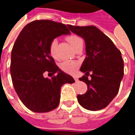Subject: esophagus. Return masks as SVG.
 <instances>
[{"label":"esophagus","instance_id":"34e87169","mask_svg":"<svg viewBox=\"0 0 135 135\" xmlns=\"http://www.w3.org/2000/svg\"><path fill=\"white\" fill-rule=\"evenodd\" d=\"M73 78L75 80V82H78V79H77V77L76 76H73Z\"/></svg>","mask_w":135,"mask_h":135}]
</instances>
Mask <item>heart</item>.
Segmentation results:
<instances>
[{
    "label": "heart",
    "mask_w": 135,
    "mask_h": 135,
    "mask_svg": "<svg viewBox=\"0 0 135 135\" xmlns=\"http://www.w3.org/2000/svg\"><path fill=\"white\" fill-rule=\"evenodd\" d=\"M66 40L75 49L80 43L82 42V40L75 35H70L66 37ZM57 40H53L49 45V53L53 59H56V47H57ZM78 66V64L74 61H64L60 65V68L62 71L66 73H73Z\"/></svg>",
    "instance_id": "obj_1"
}]
</instances>
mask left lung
<instances>
[{"instance_id": "1", "label": "left lung", "mask_w": 135, "mask_h": 135, "mask_svg": "<svg viewBox=\"0 0 135 135\" xmlns=\"http://www.w3.org/2000/svg\"><path fill=\"white\" fill-rule=\"evenodd\" d=\"M73 33L84 38L86 58L80 71L85 75L79 78L88 85V90L78 95L79 103L90 110H101L118 93L124 76V61L121 51L112 40L95 26L67 25ZM90 75V80L88 79Z\"/></svg>"}]
</instances>
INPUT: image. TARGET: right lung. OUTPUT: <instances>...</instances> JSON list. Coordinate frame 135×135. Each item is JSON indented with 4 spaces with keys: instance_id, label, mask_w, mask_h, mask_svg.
<instances>
[{
    "instance_id": "right-lung-1",
    "label": "right lung",
    "mask_w": 135,
    "mask_h": 135,
    "mask_svg": "<svg viewBox=\"0 0 135 135\" xmlns=\"http://www.w3.org/2000/svg\"><path fill=\"white\" fill-rule=\"evenodd\" d=\"M70 33L62 23L35 20L23 28L13 44L11 58V75L16 93L28 109L46 113L58 107L61 88L75 82L62 71L49 53L53 39ZM48 73L50 78H45Z\"/></svg>"
}]
</instances>
